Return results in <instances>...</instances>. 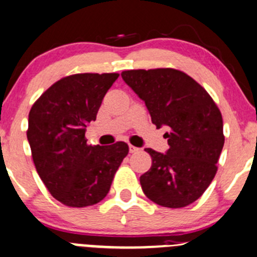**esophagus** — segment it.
Returning a JSON list of instances; mask_svg holds the SVG:
<instances>
[{"label": "esophagus", "instance_id": "obj_1", "mask_svg": "<svg viewBox=\"0 0 257 257\" xmlns=\"http://www.w3.org/2000/svg\"><path fill=\"white\" fill-rule=\"evenodd\" d=\"M128 149H130V153H138L140 150L139 148L134 147V145H128Z\"/></svg>", "mask_w": 257, "mask_h": 257}]
</instances>
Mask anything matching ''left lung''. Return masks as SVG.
Segmentation results:
<instances>
[{"label": "left lung", "instance_id": "left-lung-1", "mask_svg": "<svg viewBox=\"0 0 257 257\" xmlns=\"http://www.w3.org/2000/svg\"><path fill=\"white\" fill-rule=\"evenodd\" d=\"M122 79L145 102L152 122L168 139L167 153L145 149L152 167L140 177L148 199L164 208L196 201L213 181L224 145L223 118L208 91L175 69L127 70Z\"/></svg>", "mask_w": 257, "mask_h": 257}]
</instances>
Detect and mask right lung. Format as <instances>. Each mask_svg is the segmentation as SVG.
<instances>
[{"label":"right lung","mask_w":257,"mask_h":257,"mask_svg":"<svg viewBox=\"0 0 257 257\" xmlns=\"http://www.w3.org/2000/svg\"><path fill=\"white\" fill-rule=\"evenodd\" d=\"M118 74H76L47 89L29 112L27 136L38 175L51 195L71 208L107 196L114 173L128 154L123 141L86 144V124L95 121L102 100Z\"/></svg>","instance_id":"1"}]
</instances>
